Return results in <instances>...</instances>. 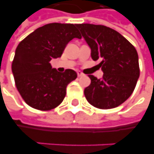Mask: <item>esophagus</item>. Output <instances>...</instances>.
Segmentation results:
<instances>
[{"label":"esophagus","instance_id":"1","mask_svg":"<svg viewBox=\"0 0 154 154\" xmlns=\"http://www.w3.org/2000/svg\"><path fill=\"white\" fill-rule=\"evenodd\" d=\"M77 75H78V77H82L85 75V74L82 71H77Z\"/></svg>","mask_w":154,"mask_h":154}]
</instances>
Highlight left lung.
Masks as SVG:
<instances>
[{
    "mask_svg": "<svg viewBox=\"0 0 154 154\" xmlns=\"http://www.w3.org/2000/svg\"><path fill=\"white\" fill-rule=\"evenodd\" d=\"M91 49V57L99 60L103 78L89 75L91 83L85 96L91 105L100 109L119 106L130 97L140 70L134 46L118 31L102 25H77Z\"/></svg>",
    "mask_w": 154,
    "mask_h": 154,
    "instance_id": "obj_1",
    "label": "left lung"
}]
</instances>
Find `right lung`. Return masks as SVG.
<instances>
[{
  "label": "right lung",
  "instance_id": "add662e5",
  "mask_svg": "<svg viewBox=\"0 0 154 154\" xmlns=\"http://www.w3.org/2000/svg\"><path fill=\"white\" fill-rule=\"evenodd\" d=\"M74 38H81L77 24L50 23L19 43L11 69L16 89L29 106L48 111L64 100L66 87L77 78V74L69 69L58 72L52 69L50 61L60 57Z\"/></svg>",
  "mask_w": 154,
  "mask_h": 154
}]
</instances>
